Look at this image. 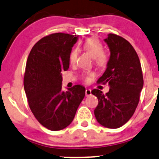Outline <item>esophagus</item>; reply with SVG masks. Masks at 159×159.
Segmentation results:
<instances>
[{
  "mask_svg": "<svg viewBox=\"0 0 159 159\" xmlns=\"http://www.w3.org/2000/svg\"><path fill=\"white\" fill-rule=\"evenodd\" d=\"M90 95H91V89H88L85 90V96L88 97V96H90Z\"/></svg>",
  "mask_w": 159,
  "mask_h": 159,
  "instance_id": "1",
  "label": "esophagus"
}]
</instances>
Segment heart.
Listing matches in <instances>:
<instances>
[{"label":"heart","mask_w":159,"mask_h":159,"mask_svg":"<svg viewBox=\"0 0 159 159\" xmlns=\"http://www.w3.org/2000/svg\"><path fill=\"white\" fill-rule=\"evenodd\" d=\"M83 48L85 51H87L90 55L95 59L96 63L99 65H104L107 61V54L105 51L102 50V45L101 42L96 38H91L87 39L83 44ZM78 55L77 49H73L70 53V61L71 63H74L76 60ZM92 74H88L85 76V80L89 82L91 77L92 76Z\"/></svg>","instance_id":"obj_1"}]
</instances>
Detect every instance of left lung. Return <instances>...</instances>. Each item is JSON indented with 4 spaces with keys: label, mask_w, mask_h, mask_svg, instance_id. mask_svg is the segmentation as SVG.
I'll list each match as a JSON object with an SVG mask.
<instances>
[{
    "label": "left lung",
    "mask_w": 159,
    "mask_h": 159,
    "mask_svg": "<svg viewBox=\"0 0 159 159\" xmlns=\"http://www.w3.org/2000/svg\"><path fill=\"white\" fill-rule=\"evenodd\" d=\"M104 42L110 57L98 83H108L110 89L106 94L98 89L91 91L99 102L94 115L102 126L117 129L131 118L137 108L143 86L142 70L139 56L128 41L109 33Z\"/></svg>",
    "instance_id": "1"
}]
</instances>
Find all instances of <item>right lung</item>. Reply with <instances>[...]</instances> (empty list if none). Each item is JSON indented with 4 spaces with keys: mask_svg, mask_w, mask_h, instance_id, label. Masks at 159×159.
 <instances>
[{
    "mask_svg": "<svg viewBox=\"0 0 159 159\" xmlns=\"http://www.w3.org/2000/svg\"><path fill=\"white\" fill-rule=\"evenodd\" d=\"M77 35L53 33L32 48L24 76V87L32 112L51 131L63 129L74 120L85 94L83 85L61 90V72L69 68L70 53Z\"/></svg>",
    "mask_w": 159,
    "mask_h": 159,
    "instance_id": "obj_1",
    "label": "right lung"
}]
</instances>
